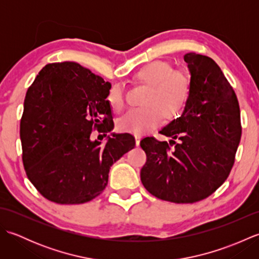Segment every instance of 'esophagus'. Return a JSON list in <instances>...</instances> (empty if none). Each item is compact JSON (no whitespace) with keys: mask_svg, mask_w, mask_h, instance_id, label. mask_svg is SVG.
I'll use <instances>...</instances> for the list:
<instances>
[{"mask_svg":"<svg viewBox=\"0 0 259 259\" xmlns=\"http://www.w3.org/2000/svg\"><path fill=\"white\" fill-rule=\"evenodd\" d=\"M135 138H136V145L139 146L140 140H141V136L140 135H135Z\"/></svg>","mask_w":259,"mask_h":259,"instance_id":"esophagus-1","label":"esophagus"}]
</instances>
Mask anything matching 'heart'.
<instances>
[{"instance_id": "b5f03b06", "label": "heart", "mask_w": 259, "mask_h": 259, "mask_svg": "<svg viewBox=\"0 0 259 259\" xmlns=\"http://www.w3.org/2000/svg\"><path fill=\"white\" fill-rule=\"evenodd\" d=\"M134 80L147 87L142 99L145 107L133 109L117 122L123 133L145 134L164 119L172 120L183 112L191 92V80L183 71L174 70L163 61H153L144 65L134 74ZM109 106L115 112L124 108V93L119 84L110 88L107 93Z\"/></svg>"}]
</instances>
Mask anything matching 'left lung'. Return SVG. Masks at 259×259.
<instances>
[{"instance_id": "left-lung-1", "label": "left lung", "mask_w": 259, "mask_h": 259, "mask_svg": "<svg viewBox=\"0 0 259 259\" xmlns=\"http://www.w3.org/2000/svg\"><path fill=\"white\" fill-rule=\"evenodd\" d=\"M184 59L191 74L188 103L183 115L160 131L171 138L169 144L153 137L140 141L147 155L140 178L159 199L192 203L210 196L227 179L241 124L237 97L218 64L192 52Z\"/></svg>"}]
</instances>
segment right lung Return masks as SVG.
Here are the masks:
<instances>
[{"label": "right lung", "instance_id": "add662e5", "mask_svg": "<svg viewBox=\"0 0 259 259\" xmlns=\"http://www.w3.org/2000/svg\"><path fill=\"white\" fill-rule=\"evenodd\" d=\"M111 84L75 62L49 63L29 87L20 123L22 159L27 178L57 203L95 199L108 185L109 170L134 149L135 137L113 134L106 145L93 130L113 129L107 101Z\"/></svg>", "mask_w": 259, "mask_h": 259}]
</instances>
